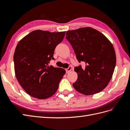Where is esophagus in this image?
Listing matches in <instances>:
<instances>
[{"label": "esophagus", "mask_w": 130, "mask_h": 130, "mask_svg": "<svg viewBox=\"0 0 130 130\" xmlns=\"http://www.w3.org/2000/svg\"><path fill=\"white\" fill-rule=\"evenodd\" d=\"M71 70H72V67H71V66H69V67H68L67 69H66V73H69L70 71H71Z\"/></svg>", "instance_id": "1"}]
</instances>
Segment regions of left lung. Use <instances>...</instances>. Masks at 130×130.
Segmentation results:
<instances>
[{
    "instance_id": "1",
    "label": "left lung",
    "mask_w": 130,
    "mask_h": 130,
    "mask_svg": "<svg viewBox=\"0 0 130 130\" xmlns=\"http://www.w3.org/2000/svg\"><path fill=\"white\" fill-rule=\"evenodd\" d=\"M66 39L72 46L78 61L85 62V69L75 67L77 79L73 86L78 92L93 95L106 88L116 64L114 47L105 35L92 27L67 31Z\"/></svg>"
}]
</instances>
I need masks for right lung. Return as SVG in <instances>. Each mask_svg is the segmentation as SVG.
Listing matches in <instances>:
<instances>
[{
	"mask_svg": "<svg viewBox=\"0 0 130 130\" xmlns=\"http://www.w3.org/2000/svg\"><path fill=\"white\" fill-rule=\"evenodd\" d=\"M65 34L66 31L50 32L37 30L17 44L13 56L15 75L22 87L30 96L47 99L57 90L66 70L48 64L54 59L55 49Z\"/></svg>",
	"mask_w": 130,
	"mask_h": 130,
	"instance_id": "right-lung-1",
	"label": "right lung"
}]
</instances>
